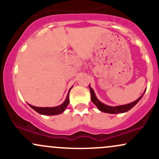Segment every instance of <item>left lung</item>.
Instances as JSON below:
<instances>
[{
    "instance_id": "left-lung-1",
    "label": "left lung",
    "mask_w": 159,
    "mask_h": 159,
    "mask_svg": "<svg viewBox=\"0 0 159 159\" xmlns=\"http://www.w3.org/2000/svg\"><path fill=\"white\" fill-rule=\"evenodd\" d=\"M89 88H90V94H91V101L93 102L96 106L97 107V108L100 111H102L104 113H107V114H122V113H125L127 111H129V110L132 108L134 105H136L138 102L141 99V98L143 97L144 93H145L146 90H144L143 93L140 96L138 99L135 100V101L126 104V105H118V106H110V105H105L100 102L99 100L98 99L97 97H96V94H95L94 90H93L92 87L89 85Z\"/></svg>"
}]
</instances>
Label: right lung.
<instances>
[{
	"instance_id": "right-lung-1",
	"label": "right lung",
	"mask_w": 159,
	"mask_h": 159,
	"mask_svg": "<svg viewBox=\"0 0 159 159\" xmlns=\"http://www.w3.org/2000/svg\"><path fill=\"white\" fill-rule=\"evenodd\" d=\"M72 88V87L69 89L65 101L63 102L61 105H58V106H56V107H36V106H34V105H30V104H28V105H29V106H30V107H32L34 111H36V112L39 113V114H40L47 115V116H53V115L61 114L66 110V107L68 106V105L69 103V92H70L71 89Z\"/></svg>"
}]
</instances>
